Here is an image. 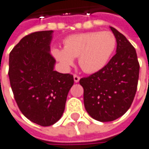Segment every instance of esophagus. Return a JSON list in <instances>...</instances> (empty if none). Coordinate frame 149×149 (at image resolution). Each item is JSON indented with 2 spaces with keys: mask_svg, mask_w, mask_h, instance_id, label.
I'll return each instance as SVG.
<instances>
[{
  "mask_svg": "<svg viewBox=\"0 0 149 149\" xmlns=\"http://www.w3.org/2000/svg\"><path fill=\"white\" fill-rule=\"evenodd\" d=\"M73 79H74L75 82H78L80 81V77H78L77 75H74L73 76Z\"/></svg>",
  "mask_w": 149,
  "mask_h": 149,
  "instance_id": "1",
  "label": "esophagus"
}]
</instances>
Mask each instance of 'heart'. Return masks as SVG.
<instances>
[{"mask_svg":"<svg viewBox=\"0 0 149 149\" xmlns=\"http://www.w3.org/2000/svg\"><path fill=\"white\" fill-rule=\"evenodd\" d=\"M63 44L64 49H53L54 58L63 69H68L78 57L81 68L86 73H93L108 63L116 48V39L109 31H91L68 36Z\"/></svg>","mask_w":149,"mask_h":149,"instance_id":"obj_1","label":"heart"}]
</instances>
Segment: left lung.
<instances>
[{
  "label": "left lung",
  "instance_id": "8db88e82",
  "mask_svg": "<svg viewBox=\"0 0 149 149\" xmlns=\"http://www.w3.org/2000/svg\"><path fill=\"white\" fill-rule=\"evenodd\" d=\"M110 28L116 39V55L105 68L79 81L86 110L100 122L113 121L125 114L134 98L139 75L135 49L125 35Z\"/></svg>",
  "mask_w": 149,
  "mask_h": 149
}]
</instances>
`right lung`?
I'll return each instance as SVG.
<instances>
[{
    "instance_id": "1",
    "label": "right lung",
    "mask_w": 149,
    "mask_h": 149,
    "mask_svg": "<svg viewBox=\"0 0 149 149\" xmlns=\"http://www.w3.org/2000/svg\"><path fill=\"white\" fill-rule=\"evenodd\" d=\"M53 30L24 36L9 57V78L14 97L24 116L41 126H50L62 117L73 76L54 71L50 54Z\"/></svg>"
}]
</instances>
